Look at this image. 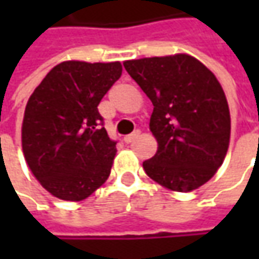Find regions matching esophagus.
<instances>
[{
  "label": "esophagus",
  "instance_id": "1",
  "mask_svg": "<svg viewBox=\"0 0 259 259\" xmlns=\"http://www.w3.org/2000/svg\"><path fill=\"white\" fill-rule=\"evenodd\" d=\"M138 137H140V131L137 130V131H134L133 134H130V135H126V137H124L125 144H130V143H133L135 138H138Z\"/></svg>",
  "mask_w": 259,
  "mask_h": 259
}]
</instances>
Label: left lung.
<instances>
[{
    "mask_svg": "<svg viewBox=\"0 0 259 259\" xmlns=\"http://www.w3.org/2000/svg\"><path fill=\"white\" fill-rule=\"evenodd\" d=\"M125 70L153 102L150 131L157 153L143 163L150 179L171 192H192L224 163L231 114L224 89L186 53L125 60Z\"/></svg>",
    "mask_w": 259,
    "mask_h": 259,
    "instance_id": "obj_1",
    "label": "left lung"
}]
</instances>
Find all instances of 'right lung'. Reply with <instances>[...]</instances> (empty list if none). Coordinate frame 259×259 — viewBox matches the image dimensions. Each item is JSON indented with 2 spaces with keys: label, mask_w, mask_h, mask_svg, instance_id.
Returning a JSON list of instances; mask_svg holds the SVG:
<instances>
[{
  "label": "right lung",
  "mask_w": 259,
  "mask_h": 259,
  "mask_svg": "<svg viewBox=\"0 0 259 259\" xmlns=\"http://www.w3.org/2000/svg\"><path fill=\"white\" fill-rule=\"evenodd\" d=\"M121 73L119 62L67 60L55 66L28 98L23 154L35 179L57 199L80 202L109 177L116 143L101 126L98 105Z\"/></svg>",
  "instance_id": "right-lung-1"
}]
</instances>
